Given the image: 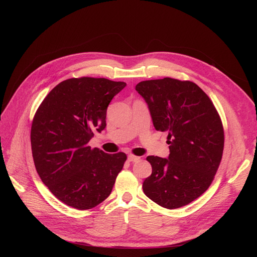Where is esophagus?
<instances>
[{
  "label": "esophagus",
  "instance_id": "esophagus-1",
  "mask_svg": "<svg viewBox=\"0 0 257 257\" xmlns=\"http://www.w3.org/2000/svg\"><path fill=\"white\" fill-rule=\"evenodd\" d=\"M139 157H136V155H133V154H130L128 157H127V160L130 161V162H137V161H139Z\"/></svg>",
  "mask_w": 257,
  "mask_h": 257
}]
</instances>
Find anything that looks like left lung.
Instances as JSON below:
<instances>
[{
	"label": "left lung",
	"mask_w": 257,
	"mask_h": 257,
	"mask_svg": "<svg viewBox=\"0 0 257 257\" xmlns=\"http://www.w3.org/2000/svg\"><path fill=\"white\" fill-rule=\"evenodd\" d=\"M149 107L157 131L167 132L169 157L150 155L152 174L143 183L146 195L163 208L192 203L212 183L224 149V130L212 100L196 83L174 78L136 85Z\"/></svg>",
	"instance_id": "obj_1"
}]
</instances>
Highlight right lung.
Segmentation results:
<instances>
[{"instance_id": "right-lung-1", "label": "right lung", "mask_w": 257, "mask_h": 257, "mask_svg": "<svg viewBox=\"0 0 257 257\" xmlns=\"http://www.w3.org/2000/svg\"><path fill=\"white\" fill-rule=\"evenodd\" d=\"M126 85L80 77L60 82L37 108L31 127L34 165L44 184L62 203L78 210L110 195L126 154H107L88 145L106 126L107 107Z\"/></svg>"}]
</instances>
